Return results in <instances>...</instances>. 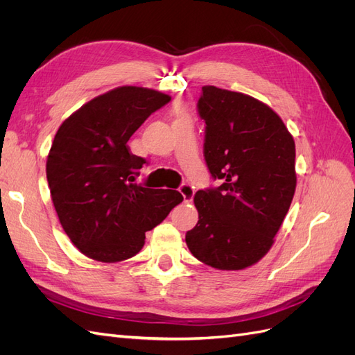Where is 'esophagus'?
Here are the masks:
<instances>
[{
    "instance_id": "34e87169",
    "label": "esophagus",
    "mask_w": 355,
    "mask_h": 355,
    "mask_svg": "<svg viewBox=\"0 0 355 355\" xmlns=\"http://www.w3.org/2000/svg\"><path fill=\"white\" fill-rule=\"evenodd\" d=\"M179 192L182 194V197H184V200H185V202H191L192 201V198H194V188H192L191 185H188V184H184L182 185L180 188H179Z\"/></svg>"
}]
</instances>
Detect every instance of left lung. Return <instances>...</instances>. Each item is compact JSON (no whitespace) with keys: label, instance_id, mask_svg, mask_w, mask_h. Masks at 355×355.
Segmentation results:
<instances>
[{"label":"left lung","instance_id":"8db88e82","mask_svg":"<svg viewBox=\"0 0 355 355\" xmlns=\"http://www.w3.org/2000/svg\"><path fill=\"white\" fill-rule=\"evenodd\" d=\"M198 112L206 121L204 158L222 185L197 191L198 223L185 241L202 263L244 270L270 252L292 204L293 136L266 103L214 85L202 87Z\"/></svg>","mask_w":355,"mask_h":355}]
</instances>
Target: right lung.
<instances>
[{
    "label": "right lung",
    "mask_w": 355,
    "mask_h": 355,
    "mask_svg": "<svg viewBox=\"0 0 355 355\" xmlns=\"http://www.w3.org/2000/svg\"><path fill=\"white\" fill-rule=\"evenodd\" d=\"M170 99L146 87H116L71 114L53 139L46 164L53 206L72 244L90 259H130L142 250L145 232L184 201L179 191L133 184L146 161L127 145Z\"/></svg>",
    "instance_id": "add662e5"
}]
</instances>
